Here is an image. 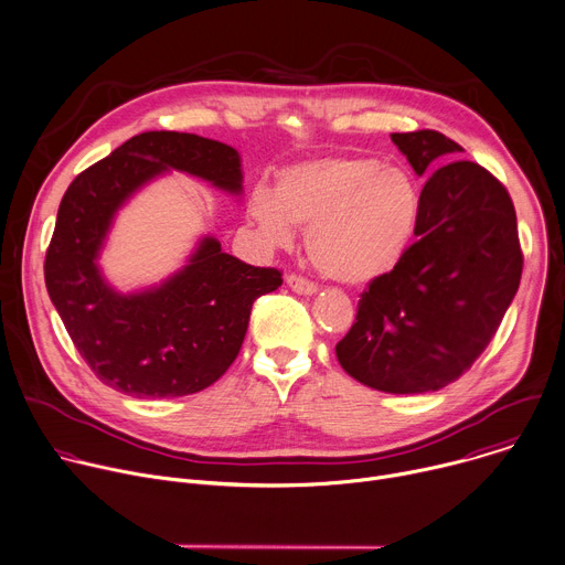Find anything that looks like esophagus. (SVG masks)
Returning <instances> with one entry per match:
<instances>
[{
	"instance_id": "obj_1",
	"label": "esophagus",
	"mask_w": 565,
	"mask_h": 565,
	"mask_svg": "<svg viewBox=\"0 0 565 565\" xmlns=\"http://www.w3.org/2000/svg\"><path fill=\"white\" fill-rule=\"evenodd\" d=\"M286 284H288L295 292H299V295H315V292H317V284L310 281V279H306V277H301V275H297V273H290V275L286 277Z\"/></svg>"
}]
</instances>
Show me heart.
Here are the masks:
<instances>
[{"mask_svg":"<svg viewBox=\"0 0 565 565\" xmlns=\"http://www.w3.org/2000/svg\"><path fill=\"white\" fill-rule=\"evenodd\" d=\"M250 218L273 246L308 230L310 262L324 275L366 284L407 255L423 216V190L402 168L366 156H331L286 170L275 192L259 185Z\"/></svg>","mask_w":565,"mask_h":565,"instance_id":"b5f03b06","label":"heart"}]
</instances>
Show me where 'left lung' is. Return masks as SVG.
Returning a JSON list of instances; mask_svg holds the SVG:
<instances>
[{
    "mask_svg": "<svg viewBox=\"0 0 565 565\" xmlns=\"http://www.w3.org/2000/svg\"><path fill=\"white\" fill-rule=\"evenodd\" d=\"M418 177L462 151L434 129L391 134ZM523 273L514 203L471 160H451L423 188L418 241L369 281L355 324L338 342L342 369L386 393H427L456 382L488 349Z\"/></svg>",
    "mask_w": 565,
    "mask_h": 565,
    "instance_id": "left-lung-1",
    "label": "left lung"
}]
</instances>
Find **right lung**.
Listing matches in <instances>:
<instances>
[{"mask_svg": "<svg viewBox=\"0 0 565 565\" xmlns=\"http://www.w3.org/2000/svg\"><path fill=\"white\" fill-rule=\"evenodd\" d=\"M168 170L241 192L236 149L179 131H145L77 174L62 196L44 281L66 333L96 377L131 397H179L214 384L244 344L257 297L277 290V268H257L205 236L163 286L120 295L96 264L118 207Z\"/></svg>", "mask_w": 565, "mask_h": 565, "instance_id": "obj_1", "label": "right lung"}]
</instances>
